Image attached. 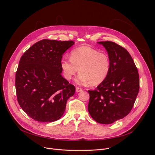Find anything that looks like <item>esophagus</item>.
<instances>
[{
  "label": "esophagus",
  "instance_id": "esophagus-1",
  "mask_svg": "<svg viewBox=\"0 0 155 155\" xmlns=\"http://www.w3.org/2000/svg\"><path fill=\"white\" fill-rule=\"evenodd\" d=\"M82 91L81 88H80V87H76V91H77V93H79V92H80V91Z\"/></svg>",
  "mask_w": 155,
  "mask_h": 155
}]
</instances>
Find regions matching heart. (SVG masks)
Listing matches in <instances>:
<instances>
[{
	"label": "heart",
	"instance_id": "b5f03b06",
	"mask_svg": "<svg viewBox=\"0 0 155 155\" xmlns=\"http://www.w3.org/2000/svg\"><path fill=\"white\" fill-rule=\"evenodd\" d=\"M60 64L66 80H71L79 69L80 72L76 81L80 84L90 82L93 86L102 83L107 78L111 68V61L107 53L87 46L74 49L71 58L63 56Z\"/></svg>",
	"mask_w": 155,
	"mask_h": 155
}]
</instances>
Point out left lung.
Returning <instances> with one entry per match:
<instances>
[{
    "mask_svg": "<svg viewBox=\"0 0 155 155\" xmlns=\"http://www.w3.org/2000/svg\"><path fill=\"white\" fill-rule=\"evenodd\" d=\"M111 61L107 78L96 90L88 91L87 109L97 123L108 124L127 115L134 106L139 91L138 70L129 52L117 43L99 41Z\"/></svg>",
    "mask_w": 155,
    "mask_h": 155,
    "instance_id": "8db88e82",
    "label": "left lung"
}]
</instances>
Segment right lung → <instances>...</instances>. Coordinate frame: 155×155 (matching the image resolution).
<instances>
[{
    "instance_id": "obj_1",
    "label": "right lung",
    "mask_w": 155,
    "mask_h": 155,
    "mask_svg": "<svg viewBox=\"0 0 155 155\" xmlns=\"http://www.w3.org/2000/svg\"><path fill=\"white\" fill-rule=\"evenodd\" d=\"M72 40H41L21 56L15 77L18 102L24 112L39 122H53L64 113L75 86L61 75V59Z\"/></svg>"
}]
</instances>
